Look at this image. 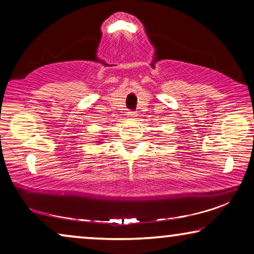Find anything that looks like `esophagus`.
I'll list each match as a JSON object with an SVG mask.
<instances>
[{
	"label": "esophagus",
	"instance_id": "esophagus-1",
	"mask_svg": "<svg viewBox=\"0 0 254 254\" xmlns=\"http://www.w3.org/2000/svg\"><path fill=\"white\" fill-rule=\"evenodd\" d=\"M127 116L129 117V118H131V119H133V118L137 117V114H136V112H133V111H128V112H127Z\"/></svg>",
	"mask_w": 254,
	"mask_h": 254
}]
</instances>
